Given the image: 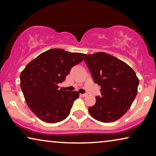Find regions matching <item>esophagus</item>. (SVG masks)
Wrapping results in <instances>:
<instances>
[{
  "mask_svg": "<svg viewBox=\"0 0 156 156\" xmlns=\"http://www.w3.org/2000/svg\"><path fill=\"white\" fill-rule=\"evenodd\" d=\"M80 96H82V97H87V94H80Z\"/></svg>",
  "mask_w": 156,
  "mask_h": 156,
  "instance_id": "1",
  "label": "esophagus"
}]
</instances>
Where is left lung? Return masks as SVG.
<instances>
[{"mask_svg":"<svg viewBox=\"0 0 156 156\" xmlns=\"http://www.w3.org/2000/svg\"><path fill=\"white\" fill-rule=\"evenodd\" d=\"M86 62L95 83L100 86L101 96L89 107L94 119L115 122L127 112L138 93L139 79L131 67L104 52L85 55Z\"/></svg>","mask_w":156,"mask_h":156,"instance_id":"left-lung-1","label":"left lung"}]
</instances>
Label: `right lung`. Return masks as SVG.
I'll use <instances>...</instances> for the list:
<instances>
[{
	"label": "right lung",
	"instance_id": "1",
	"mask_svg": "<svg viewBox=\"0 0 156 156\" xmlns=\"http://www.w3.org/2000/svg\"><path fill=\"white\" fill-rule=\"evenodd\" d=\"M86 54L51 49L28 63L20 76V87L28 107L39 119L47 123L65 120L78 91L59 89L73 66L83 61Z\"/></svg>",
	"mask_w": 156,
	"mask_h": 156
}]
</instances>
